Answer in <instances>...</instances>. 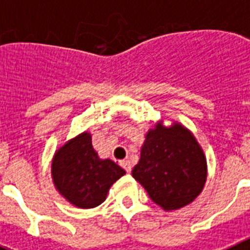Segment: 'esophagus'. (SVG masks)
I'll use <instances>...</instances> for the list:
<instances>
[{
	"instance_id": "obj_1",
	"label": "esophagus",
	"mask_w": 250,
	"mask_h": 250,
	"mask_svg": "<svg viewBox=\"0 0 250 250\" xmlns=\"http://www.w3.org/2000/svg\"><path fill=\"white\" fill-rule=\"evenodd\" d=\"M120 165L123 167V169L126 171V173H131V164H130L129 160H123L120 161Z\"/></svg>"
}]
</instances>
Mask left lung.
<instances>
[{"instance_id":"obj_1","label":"left lung","mask_w":250,"mask_h":250,"mask_svg":"<svg viewBox=\"0 0 250 250\" xmlns=\"http://www.w3.org/2000/svg\"><path fill=\"white\" fill-rule=\"evenodd\" d=\"M132 176L155 204L175 210L193 202L207 180V159L190 131L180 124L149 130Z\"/></svg>"}]
</instances>
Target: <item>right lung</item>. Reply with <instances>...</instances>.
<instances>
[{
	"label": "right lung",
	"mask_w": 250,
	"mask_h": 250,
	"mask_svg": "<svg viewBox=\"0 0 250 250\" xmlns=\"http://www.w3.org/2000/svg\"><path fill=\"white\" fill-rule=\"evenodd\" d=\"M52 180L66 200L81 209L105 202L110 187L125 170L110 159L101 160L91 144V135L83 132L56 151L51 165Z\"/></svg>",
	"instance_id": "1"
}]
</instances>
